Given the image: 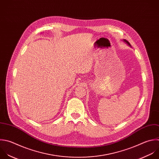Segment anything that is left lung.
Returning a JSON list of instances; mask_svg holds the SVG:
<instances>
[{
	"instance_id": "obj_1",
	"label": "left lung",
	"mask_w": 159,
	"mask_h": 159,
	"mask_svg": "<svg viewBox=\"0 0 159 159\" xmlns=\"http://www.w3.org/2000/svg\"><path fill=\"white\" fill-rule=\"evenodd\" d=\"M124 40V41H125V42H126V43H127V44H128V45H130V43H129V42H128V41H127V40Z\"/></svg>"
}]
</instances>
